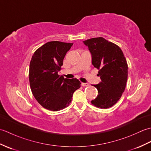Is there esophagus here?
Returning <instances> with one entry per match:
<instances>
[{"instance_id":"34e87169","label":"esophagus","mask_w":151,"mask_h":151,"mask_svg":"<svg viewBox=\"0 0 151 151\" xmlns=\"http://www.w3.org/2000/svg\"><path fill=\"white\" fill-rule=\"evenodd\" d=\"M81 85L82 86H89V84H88V83H83V82H82Z\"/></svg>"}]
</instances>
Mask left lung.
<instances>
[{
  "label": "left lung",
  "instance_id": "8db88e82",
  "mask_svg": "<svg viewBox=\"0 0 151 151\" xmlns=\"http://www.w3.org/2000/svg\"><path fill=\"white\" fill-rule=\"evenodd\" d=\"M91 54V62L99 69L101 82L93 85L98 95L91 103L96 107L108 108L117 103L126 87L128 65L123 51L117 45L99 37L83 41Z\"/></svg>",
  "mask_w": 151,
  "mask_h": 151
}]
</instances>
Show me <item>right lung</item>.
I'll use <instances>...</instances> for the list:
<instances>
[{
  "label": "right lung",
  "mask_w": 151,
  "mask_h": 151,
  "mask_svg": "<svg viewBox=\"0 0 151 151\" xmlns=\"http://www.w3.org/2000/svg\"><path fill=\"white\" fill-rule=\"evenodd\" d=\"M73 43L50 41L34 53L29 67L32 92L45 108L58 111L69 106L73 93L81 88L78 79L64 78L58 75L63 60Z\"/></svg>",
  "instance_id": "1"
}]
</instances>
